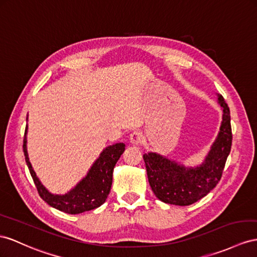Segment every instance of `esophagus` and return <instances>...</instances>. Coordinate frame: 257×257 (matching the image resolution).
I'll return each instance as SVG.
<instances>
[{
	"instance_id": "obj_1",
	"label": "esophagus",
	"mask_w": 257,
	"mask_h": 257,
	"mask_svg": "<svg viewBox=\"0 0 257 257\" xmlns=\"http://www.w3.org/2000/svg\"><path fill=\"white\" fill-rule=\"evenodd\" d=\"M129 140L130 143L134 144V146H139V144L143 142V135L140 131H134V133L130 135Z\"/></svg>"
}]
</instances>
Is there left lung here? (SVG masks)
Here are the masks:
<instances>
[{
	"mask_svg": "<svg viewBox=\"0 0 257 257\" xmlns=\"http://www.w3.org/2000/svg\"><path fill=\"white\" fill-rule=\"evenodd\" d=\"M217 100L222 109V120L216 140L201 165L187 167L154 152L143 154L150 186L162 202L190 205L209 193L219 182L231 150L232 134L228 105L220 94H217Z\"/></svg>",
	"mask_w": 257,
	"mask_h": 257,
	"instance_id": "8db88e82",
	"label": "left lung"
}]
</instances>
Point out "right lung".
<instances>
[{"label":"right lung","instance_id":"right-lung-1","mask_svg":"<svg viewBox=\"0 0 257 257\" xmlns=\"http://www.w3.org/2000/svg\"><path fill=\"white\" fill-rule=\"evenodd\" d=\"M27 130L28 126H26L23 146L25 160L38 192L44 202L61 212L75 215L97 208L106 201L110 191L111 182H113L114 167L124 151L123 143H116L105 148L89 169L87 176L83 177L70 191L65 194H53L39 180L29 162L27 152Z\"/></svg>","mask_w":257,"mask_h":257}]
</instances>
